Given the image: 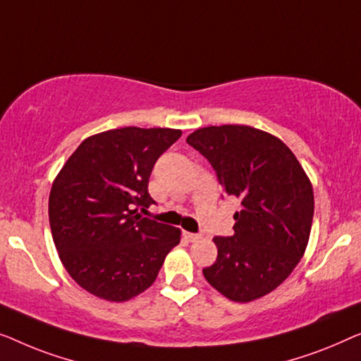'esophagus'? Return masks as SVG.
<instances>
[{"label":"esophagus","instance_id":"esophagus-1","mask_svg":"<svg viewBox=\"0 0 361 361\" xmlns=\"http://www.w3.org/2000/svg\"><path fill=\"white\" fill-rule=\"evenodd\" d=\"M185 238L186 240H190V242H197L201 238V235L200 233H192V232H185Z\"/></svg>","mask_w":361,"mask_h":361}]
</instances>
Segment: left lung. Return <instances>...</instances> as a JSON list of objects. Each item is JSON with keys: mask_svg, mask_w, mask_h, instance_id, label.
Instances as JSON below:
<instances>
[{"mask_svg": "<svg viewBox=\"0 0 361 361\" xmlns=\"http://www.w3.org/2000/svg\"><path fill=\"white\" fill-rule=\"evenodd\" d=\"M186 142L209 160L222 192L240 200L232 237H214L202 275L222 296L250 302L271 293L301 262L311 235L314 191L289 147L250 126L201 128Z\"/></svg>", "mask_w": 361, "mask_h": 361, "instance_id": "left-lung-1", "label": "left lung"}]
</instances>
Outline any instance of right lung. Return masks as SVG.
Instances as JSON below:
<instances>
[{"instance_id":"add662e5","label":"right lung","mask_w":361,"mask_h":361,"mask_svg":"<svg viewBox=\"0 0 361 361\" xmlns=\"http://www.w3.org/2000/svg\"><path fill=\"white\" fill-rule=\"evenodd\" d=\"M180 129L121 128L90 135L55 176L49 221L59 258L81 288L109 302L157 280L181 231L140 217L154 204L149 178ZM145 211V209H144Z\"/></svg>"}]
</instances>
